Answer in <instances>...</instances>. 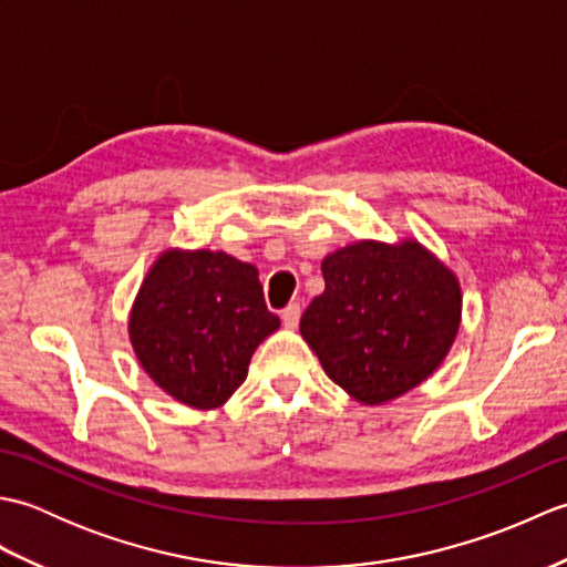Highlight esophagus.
<instances>
[{
    "mask_svg": "<svg viewBox=\"0 0 567 567\" xmlns=\"http://www.w3.org/2000/svg\"><path fill=\"white\" fill-rule=\"evenodd\" d=\"M299 315H302V311H299V305H290L287 309H282V323L287 329H297V323H299Z\"/></svg>",
    "mask_w": 567,
    "mask_h": 567,
    "instance_id": "34e87169",
    "label": "esophagus"
}]
</instances>
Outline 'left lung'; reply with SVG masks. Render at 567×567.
Listing matches in <instances>:
<instances>
[{
  "label": "left lung",
  "mask_w": 567,
  "mask_h": 567,
  "mask_svg": "<svg viewBox=\"0 0 567 567\" xmlns=\"http://www.w3.org/2000/svg\"><path fill=\"white\" fill-rule=\"evenodd\" d=\"M323 292L299 333L323 372L351 396L388 404L439 370L461 329L457 275L416 238H363L321 262Z\"/></svg>",
  "instance_id": "8db88e82"
}]
</instances>
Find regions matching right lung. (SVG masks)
I'll list each match as a JSON object with an SVG mask.
<instances>
[{"label": "right lung", "instance_id": "obj_1", "mask_svg": "<svg viewBox=\"0 0 567 567\" xmlns=\"http://www.w3.org/2000/svg\"><path fill=\"white\" fill-rule=\"evenodd\" d=\"M280 329L258 268L224 250L165 248L128 311L141 368L179 404L219 409L244 384L256 348Z\"/></svg>", "mask_w": 567, "mask_h": 567}]
</instances>
